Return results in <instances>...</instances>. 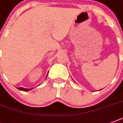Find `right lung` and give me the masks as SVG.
Wrapping results in <instances>:
<instances>
[{"label": "right lung", "mask_w": 123, "mask_h": 123, "mask_svg": "<svg viewBox=\"0 0 123 123\" xmlns=\"http://www.w3.org/2000/svg\"><path fill=\"white\" fill-rule=\"evenodd\" d=\"M46 77H47V76H46ZM17 89H18V90H20V91H29L32 89H26V88L24 87H18Z\"/></svg>", "instance_id": "right-lung-1"}]
</instances>
